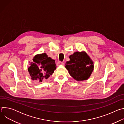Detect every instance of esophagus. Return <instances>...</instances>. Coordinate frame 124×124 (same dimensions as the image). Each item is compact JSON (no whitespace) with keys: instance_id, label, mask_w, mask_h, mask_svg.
Returning a JSON list of instances; mask_svg holds the SVG:
<instances>
[{"instance_id":"esophagus-1","label":"esophagus","mask_w":124,"mask_h":124,"mask_svg":"<svg viewBox=\"0 0 124 124\" xmlns=\"http://www.w3.org/2000/svg\"><path fill=\"white\" fill-rule=\"evenodd\" d=\"M64 63L62 62H61V61H58L57 63V66H60V65H64Z\"/></svg>"}]
</instances>
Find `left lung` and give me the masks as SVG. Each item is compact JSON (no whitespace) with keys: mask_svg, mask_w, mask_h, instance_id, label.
Returning a JSON list of instances; mask_svg holds the SVG:
<instances>
[{"mask_svg":"<svg viewBox=\"0 0 124 124\" xmlns=\"http://www.w3.org/2000/svg\"><path fill=\"white\" fill-rule=\"evenodd\" d=\"M66 68L70 75L78 81L87 80L94 69L93 62L85 52H76L69 57Z\"/></svg>","mask_w":124,"mask_h":124,"instance_id":"1","label":"left lung"}]
</instances>
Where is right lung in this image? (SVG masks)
Instances as JSON below:
<instances>
[{"label": "right lung", "mask_w": 124, "mask_h": 124, "mask_svg": "<svg viewBox=\"0 0 124 124\" xmlns=\"http://www.w3.org/2000/svg\"><path fill=\"white\" fill-rule=\"evenodd\" d=\"M28 70L32 80L42 82L48 78L56 69L55 60L48 57L46 53L35 55Z\"/></svg>", "instance_id": "1"}]
</instances>
